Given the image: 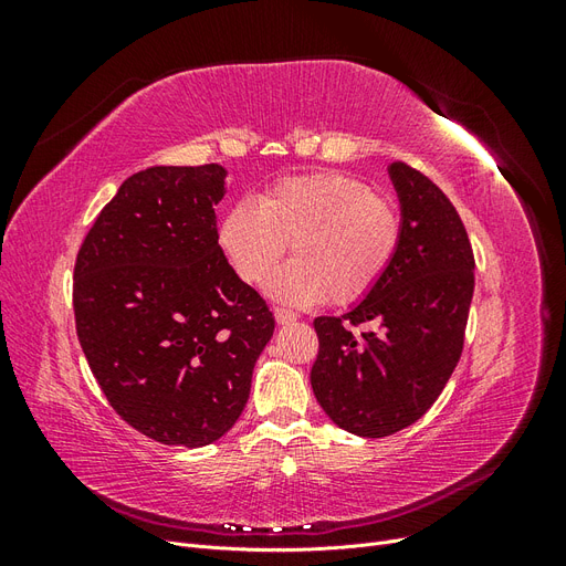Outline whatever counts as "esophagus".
Returning a JSON list of instances; mask_svg holds the SVG:
<instances>
[{
	"label": "esophagus",
	"mask_w": 566,
	"mask_h": 566,
	"mask_svg": "<svg viewBox=\"0 0 566 566\" xmlns=\"http://www.w3.org/2000/svg\"><path fill=\"white\" fill-rule=\"evenodd\" d=\"M273 316H276V323H279V325H287V323H295V321L300 318V314H295V312H290V310H283V306H276V310H273Z\"/></svg>",
	"instance_id": "obj_1"
}]
</instances>
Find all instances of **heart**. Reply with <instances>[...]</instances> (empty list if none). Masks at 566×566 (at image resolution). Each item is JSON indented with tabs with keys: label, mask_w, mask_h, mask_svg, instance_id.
Returning a JSON list of instances; mask_svg holds the SVG:
<instances>
[{
	"label": "heart",
	"mask_w": 566,
	"mask_h": 566,
	"mask_svg": "<svg viewBox=\"0 0 566 566\" xmlns=\"http://www.w3.org/2000/svg\"><path fill=\"white\" fill-rule=\"evenodd\" d=\"M397 205L339 172L285 177L221 214L217 245L243 283L260 285L290 245L295 262L269 281V295L290 306L323 300L349 304L382 281L399 252Z\"/></svg>",
	"instance_id": "b5f03b06"
}]
</instances>
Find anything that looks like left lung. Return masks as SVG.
Listing matches in <instances>:
<instances>
[{
	"mask_svg": "<svg viewBox=\"0 0 566 566\" xmlns=\"http://www.w3.org/2000/svg\"><path fill=\"white\" fill-rule=\"evenodd\" d=\"M403 233L397 256L370 293L342 316H318L312 368L316 401L337 427L380 439L420 420L460 361L474 254L441 188L403 163L389 165ZM378 322L356 338L352 324Z\"/></svg>",
	"mask_w": 566,
	"mask_h": 566,
	"instance_id": "8db88e82",
	"label": "left lung"
}]
</instances>
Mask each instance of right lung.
<instances>
[{
	"instance_id": "obj_1",
	"label": "right lung",
	"mask_w": 566,
	"mask_h": 566,
	"mask_svg": "<svg viewBox=\"0 0 566 566\" xmlns=\"http://www.w3.org/2000/svg\"><path fill=\"white\" fill-rule=\"evenodd\" d=\"M227 169L132 175L77 252L73 306L84 356L115 413L167 447L224 437L273 335L266 302L217 245Z\"/></svg>"
}]
</instances>
